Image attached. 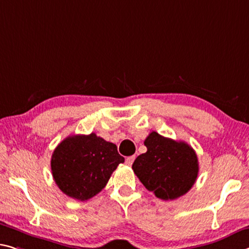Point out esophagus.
I'll return each mask as SVG.
<instances>
[{
	"label": "esophagus",
	"instance_id": "obj_1",
	"mask_svg": "<svg viewBox=\"0 0 249 249\" xmlns=\"http://www.w3.org/2000/svg\"><path fill=\"white\" fill-rule=\"evenodd\" d=\"M134 160H135V156L133 155V156H128L127 159H126V160H125V161H126V164L128 165V166H131V165L133 164V161H134Z\"/></svg>",
	"mask_w": 249,
	"mask_h": 249
}]
</instances>
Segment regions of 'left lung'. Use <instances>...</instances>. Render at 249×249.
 Masks as SVG:
<instances>
[{
  "label": "left lung",
  "instance_id": "8db88e82",
  "mask_svg": "<svg viewBox=\"0 0 249 249\" xmlns=\"http://www.w3.org/2000/svg\"><path fill=\"white\" fill-rule=\"evenodd\" d=\"M144 145L147 152L137 156L133 171L142 184L157 198L173 200L183 196L195 184L198 160L192 146L152 132Z\"/></svg>",
  "mask_w": 249,
  "mask_h": 249
}]
</instances>
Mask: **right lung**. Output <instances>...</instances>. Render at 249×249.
I'll use <instances>...</instances> for the list:
<instances>
[{"label":"right lung","mask_w":249,"mask_h":249,"mask_svg":"<svg viewBox=\"0 0 249 249\" xmlns=\"http://www.w3.org/2000/svg\"><path fill=\"white\" fill-rule=\"evenodd\" d=\"M124 160L115 144L92 133L62 141L53 152L51 169L65 195L88 200L106 186L112 173Z\"/></svg>","instance_id":"1"}]
</instances>
